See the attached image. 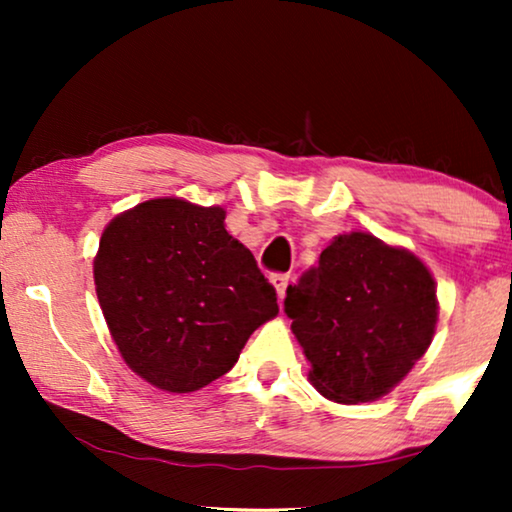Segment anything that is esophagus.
Returning a JSON list of instances; mask_svg holds the SVG:
<instances>
[{"label": "esophagus", "mask_w": 512, "mask_h": 512, "mask_svg": "<svg viewBox=\"0 0 512 512\" xmlns=\"http://www.w3.org/2000/svg\"><path fill=\"white\" fill-rule=\"evenodd\" d=\"M270 282H272V286H275L279 303H282L284 296H286V286H289V275H272Z\"/></svg>", "instance_id": "obj_1"}]
</instances>
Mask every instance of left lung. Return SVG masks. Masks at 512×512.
Here are the masks:
<instances>
[{"label": "left lung", "mask_w": 512, "mask_h": 512, "mask_svg": "<svg viewBox=\"0 0 512 512\" xmlns=\"http://www.w3.org/2000/svg\"><path fill=\"white\" fill-rule=\"evenodd\" d=\"M284 312L312 387L335 403H368L387 396L429 349L436 282L412 251L354 230L335 235L317 268L286 289Z\"/></svg>", "instance_id": "left-lung-1"}]
</instances>
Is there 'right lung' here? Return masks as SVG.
Returning a JSON list of instances; mask_svg holds the SVG:
<instances>
[{
	"mask_svg": "<svg viewBox=\"0 0 512 512\" xmlns=\"http://www.w3.org/2000/svg\"><path fill=\"white\" fill-rule=\"evenodd\" d=\"M93 277L123 361L170 394L226 375L249 335L279 312L254 254L226 230V209L181 198H153L114 216Z\"/></svg>",
	"mask_w": 512,
	"mask_h": 512,
	"instance_id": "obj_1",
	"label": "right lung"
}]
</instances>
